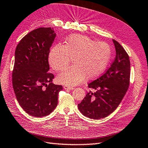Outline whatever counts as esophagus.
<instances>
[{
	"label": "esophagus",
	"mask_w": 148,
	"mask_h": 148,
	"mask_svg": "<svg viewBox=\"0 0 148 148\" xmlns=\"http://www.w3.org/2000/svg\"><path fill=\"white\" fill-rule=\"evenodd\" d=\"M64 88L65 89H70V90H72L74 89V87L73 86H67V85H65L64 87Z\"/></svg>",
	"instance_id": "esophagus-1"
}]
</instances>
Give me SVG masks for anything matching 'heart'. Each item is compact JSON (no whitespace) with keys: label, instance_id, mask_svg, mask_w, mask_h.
Masks as SVG:
<instances>
[{"label":"heart","instance_id":"heart-1","mask_svg":"<svg viewBox=\"0 0 148 148\" xmlns=\"http://www.w3.org/2000/svg\"><path fill=\"white\" fill-rule=\"evenodd\" d=\"M111 56V49L104 42H95L81 34L68 37L64 45H56L49 55L53 69L60 71L68 66L71 59L73 66L60 74L58 81L62 84L77 85L87 77L92 79L103 73Z\"/></svg>","mask_w":148,"mask_h":148}]
</instances>
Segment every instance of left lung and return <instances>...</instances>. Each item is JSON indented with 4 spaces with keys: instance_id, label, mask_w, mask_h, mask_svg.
I'll return each instance as SVG.
<instances>
[{
    "instance_id": "1",
    "label": "left lung",
    "mask_w": 148,
    "mask_h": 148,
    "mask_svg": "<svg viewBox=\"0 0 148 148\" xmlns=\"http://www.w3.org/2000/svg\"><path fill=\"white\" fill-rule=\"evenodd\" d=\"M112 42L116 53L114 60L103 75L88 84L96 91L90 90L78 104L79 110L90 119L104 118L114 111L130 85V58L122 45L114 39Z\"/></svg>"
}]
</instances>
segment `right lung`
I'll list each match as a JSON object with an SVG mask.
<instances>
[{
	"label": "right lung",
	"instance_id": "1",
	"mask_svg": "<svg viewBox=\"0 0 148 148\" xmlns=\"http://www.w3.org/2000/svg\"><path fill=\"white\" fill-rule=\"evenodd\" d=\"M56 36L51 27L33 30L21 40L15 51L13 88L18 103L30 116L50 114L63 89L52 82L54 76L48 73L49 54Z\"/></svg>",
	"mask_w": 148,
	"mask_h": 148
}]
</instances>
